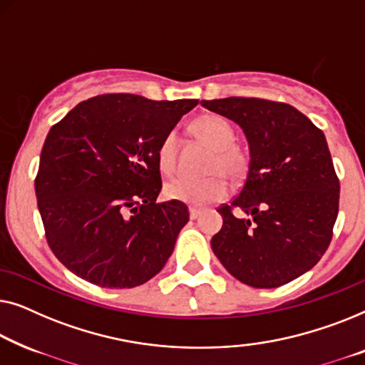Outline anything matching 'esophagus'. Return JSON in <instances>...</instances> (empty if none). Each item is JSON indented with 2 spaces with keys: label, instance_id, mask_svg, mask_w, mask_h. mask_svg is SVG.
I'll return each instance as SVG.
<instances>
[{
  "label": "esophagus",
  "instance_id": "obj_1",
  "mask_svg": "<svg viewBox=\"0 0 365 365\" xmlns=\"http://www.w3.org/2000/svg\"><path fill=\"white\" fill-rule=\"evenodd\" d=\"M198 215H200V210H197V208H190V218L197 220Z\"/></svg>",
  "mask_w": 365,
  "mask_h": 365
}]
</instances>
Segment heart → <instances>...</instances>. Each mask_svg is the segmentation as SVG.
<instances>
[{
	"instance_id": "1",
	"label": "heart",
	"mask_w": 365,
	"mask_h": 365,
	"mask_svg": "<svg viewBox=\"0 0 365 365\" xmlns=\"http://www.w3.org/2000/svg\"><path fill=\"white\" fill-rule=\"evenodd\" d=\"M190 130L200 142H203L212 155L207 163V173L212 175L203 180L178 177L167 182L165 195L177 202L203 207V205L218 202L228 195L230 180H240L248 170V152L238 143H235V130L230 122L223 117L208 114L195 119ZM158 168L167 175L175 172L177 167V135L173 132L162 138L157 148Z\"/></svg>"
}]
</instances>
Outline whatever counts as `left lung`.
<instances>
[{
  "instance_id": "obj_1",
  "label": "left lung",
  "mask_w": 365,
  "mask_h": 365,
  "mask_svg": "<svg viewBox=\"0 0 365 365\" xmlns=\"http://www.w3.org/2000/svg\"><path fill=\"white\" fill-rule=\"evenodd\" d=\"M202 106L233 120L250 150L243 188L218 208L213 253L248 286L299 278L326 253L337 218L339 180L324 133L283 102L227 97Z\"/></svg>"
}]
</instances>
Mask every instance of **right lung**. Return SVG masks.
Here are the masks:
<instances>
[{
  "label": "right lung",
  "mask_w": 365,
  "mask_h": 365,
  "mask_svg": "<svg viewBox=\"0 0 365 365\" xmlns=\"http://www.w3.org/2000/svg\"><path fill=\"white\" fill-rule=\"evenodd\" d=\"M197 104L97 96L51 127L36 198L49 248L76 276L124 289L160 273L190 215L177 200L155 203L157 148Z\"/></svg>",
  "instance_id": "right-lung-1"
}]
</instances>
